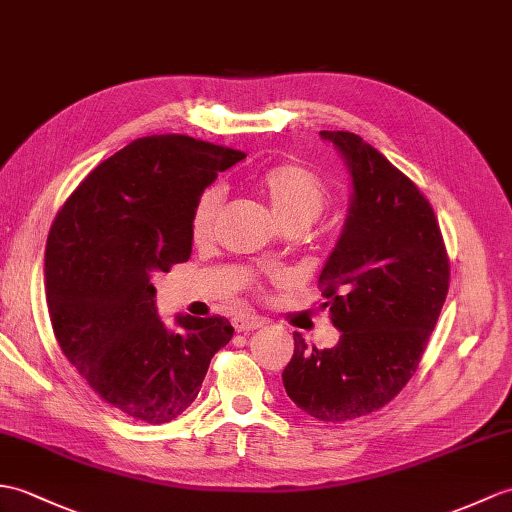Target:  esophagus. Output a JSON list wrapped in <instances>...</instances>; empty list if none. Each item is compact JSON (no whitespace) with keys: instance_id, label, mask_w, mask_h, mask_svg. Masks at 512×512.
Wrapping results in <instances>:
<instances>
[{"instance_id":"obj_1","label":"esophagus","mask_w":512,"mask_h":512,"mask_svg":"<svg viewBox=\"0 0 512 512\" xmlns=\"http://www.w3.org/2000/svg\"><path fill=\"white\" fill-rule=\"evenodd\" d=\"M233 327H235V331H253V329H259V327H264V318H259V316H253V314H242V316H237V318H233Z\"/></svg>"}]
</instances>
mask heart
<instances>
[{
    "instance_id": "heart-1",
    "label": "heart",
    "mask_w": 512,
    "mask_h": 512,
    "mask_svg": "<svg viewBox=\"0 0 512 512\" xmlns=\"http://www.w3.org/2000/svg\"><path fill=\"white\" fill-rule=\"evenodd\" d=\"M261 194L270 202L277 220L283 224H310L327 207V187L320 178L299 163H281L268 168L257 181ZM220 189L209 187L196 200L192 211V237L209 240L220 209Z\"/></svg>"
}]
</instances>
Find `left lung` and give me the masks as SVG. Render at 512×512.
I'll use <instances>...</instances> for the list:
<instances>
[{
	"instance_id": "obj_1",
	"label": "left lung",
	"mask_w": 512,
	"mask_h": 512,
	"mask_svg": "<svg viewBox=\"0 0 512 512\" xmlns=\"http://www.w3.org/2000/svg\"><path fill=\"white\" fill-rule=\"evenodd\" d=\"M351 176V205L318 283L340 340L307 347L294 334L288 397L342 423L375 412L417 371L449 290V259L430 202L382 152L344 130H320Z\"/></svg>"
}]
</instances>
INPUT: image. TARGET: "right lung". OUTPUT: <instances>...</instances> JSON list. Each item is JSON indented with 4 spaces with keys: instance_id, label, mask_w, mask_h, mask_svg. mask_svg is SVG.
Listing matches in <instances>:
<instances>
[{
    "instance_id": "right-lung-1",
    "label": "right lung",
    "mask_w": 512,
    "mask_h": 512,
    "mask_svg": "<svg viewBox=\"0 0 512 512\" xmlns=\"http://www.w3.org/2000/svg\"><path fill=\"white\" fill-rule=\"evenodd\" d=\"M246 157L185 135L135 139L102 161L52 224L45 299L65 358L98 395L144 423L192 406L227 318L157 314L152 275L192 255V211L218 172Z\"/></svg>"
}]
</instances>
